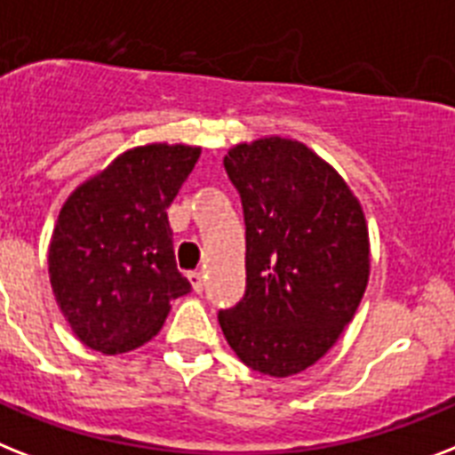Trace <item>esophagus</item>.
I'll return each mask as SVG.
<instances>
[{
	"instance_id": "esophagus-1",
	"label": "esophagus",
	"mask_w": 455,
	"mask_h": 455,
	"mask_svg": "<svg viewBox=\"0 0 455 455\" xmlns=\"http://www.w3.org/2000/svg\"><path fill=\"white\" fill-rule=\"evenodd\" d=\"M189 283H191V287H194L196 294H201L203 285H205V283H203V273H201V271L189 273Z\"/></svg>"
}]
</instances>
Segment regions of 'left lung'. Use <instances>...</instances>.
I'll list each match as a JSON object with an SVG mask.
<instances>
[{
  "instance_id": "obj_1",
  "label": "left lung",
  "mask_w": 455,
  "mask_h": 455,
  "mask_svg": "<svg viewBox=\"0 0 455 455\" xmlns=\"http://www.w3.org/2000/svg\"><path fill=\"white\" fill-rule=\"evenodd\" d=\"M245 217V294L217 313L228 346L259 374L311 367L353 320L369 280V234L348 184L285 138L224 156Z\"/></svg>"
}]
</instances>
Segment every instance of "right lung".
<instances>
[{"mask_svg":"<svg viewBox=\"0 0 455 455\" xmlns=\"http://www.w3.org/2000/svg\"><path fill=\"white\" fill-rule=\"evenodd\" d=\"M198 147L147 144L121 154L62 205L48 247L55 301L88 348L116 355L164 327L191 290L177 271L168 208Z\"/></svg>","mask_w":455,"mask_h":455,"instance_id":"obj_1","label":"right lung"}]
</instances>
